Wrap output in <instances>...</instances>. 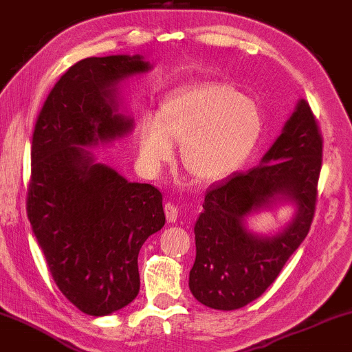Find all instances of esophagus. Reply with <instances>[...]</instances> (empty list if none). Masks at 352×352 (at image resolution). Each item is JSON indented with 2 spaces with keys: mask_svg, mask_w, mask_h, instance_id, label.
<instances>
[{
  "mask_svg": "<svg viewBox=\"0 0 352 352\" xmlns=\"http://www.w3.org/2000/svg\"><path fill=\"white\" fill-rule=\"evenodd\" d=\"M164 210H165V217H167L168 223H175L177 218H179V206L173 205L172 201H167L164 205Z\"/></svg>",
  "mask_w": 352,
  "mask_h": 352,
  "instance_id": "obj_1",
  "label": "esophagus"
}]
</instances>
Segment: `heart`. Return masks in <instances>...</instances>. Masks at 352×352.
<instances>
[{
  "instance_id": "b5f03b06",
  "label": "heart",
  "mask_w": 352,
  "mask_h": 352,
  "mask_svg": "<svg viewBox=\"0 0 352 352\" xmlns=\"http://www.w3.org/2000/svg\"><path fill=\"white\" fill-rule=\"evenodd\" d=\"M264 116L259 104L228 83H203L164 100L157 121L139 128V152L152 168L173 157L184 144L182 162L195 180L213 184L236 172L259 142Z\"/></svg>"
}]
</instances>
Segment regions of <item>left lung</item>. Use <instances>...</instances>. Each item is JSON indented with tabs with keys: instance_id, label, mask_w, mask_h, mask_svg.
<instances>
[{
	"instance_id": "obj_1",
	"label": "left lung",
	"mask_w": 352,
	"mask_h": 352,
	"mask_svg": "<svg viewBox=\"0 0 352 352\" xmlns=\"http://www.w3.org/2000/svg\"><path fill=\"white\" fill-rule=\"evenodd\" d=\"M323 164V135L310 104L302 100L259 167L234 173L205 195L195 224L197 257L190 290L214 310H238L259 298L307 238L315 218ZM277 197L299 210L272 239L245 230L243 218Z\"/></svg>"
}]
</instances>
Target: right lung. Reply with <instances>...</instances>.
Segmentation results:
<instances>
[{
  "mask_svg": "<svg viewBox=\"0 0 352 352\" xmlns=\"http://www.w3.org/2000/svg\"><path fill=\"white\" fill-rule=\"evenodd\" d=\"M149 69L141 55L83 58L54 85L34 126L28 218L58 290L91 316L138 297L139 251L165 224L154 185L128 182L80 147L128 133L114 85Z\"/></svg>",
  "mask_w": 352,
  "mask_h": 352,
  "instance_id": "1",
  "label": "right lung"
}]
</instances>
